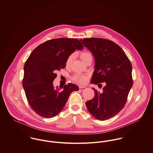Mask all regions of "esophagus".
I'll use <instances>...</instances> for the list:
<instances>
[{
	"mask_svg": "<svg viewBox=\"0 0 153 153\" xmlns=\"http://www.w3.org/2000/svg\"><path fill=\"white\" fill-rule=\"evenodd\" d=\"M79 88H80V91H84L85 90V89L86 88V87H84V86H79Z\"/></svg>",
	"mask_w": 153,
	"mask_h": 153,
	"instance_id": "esophagus-1",
	"label": "esophagus"
}]
</instances>
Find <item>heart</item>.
Masks as SVG:
<instances>
[{
  "label": "heart",
  "mask_w": 153,
  "mask_h": 153,
  "mask_svg": "<svg viewBox=\"0 0 153 153\" xmlns=\"http://www.w3.org/2000/svg\"><path fill=\"white\" fill-rule=\"evenodd\" d=\"M79 55H80V57L82 59V60L85 63L90 59H92V55L88 51H82L80 53ZM72 60H73V56L70 55V56H68V58L66 60V65L67 66H69L70 65V64L72 62ZM87 78H88V75L79 73H76L72 77V79L73 81H74L77 83H81V84L85 83L87 80Z\"/></svg>",
  "instance_id": "heart-1"
}]
</instances>
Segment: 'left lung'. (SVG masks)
Returning <instances> with one entry per match:
<instances>
[{
    "mask_svg": "<svg viewBox=\"0 0 153 153\" xmlns=\"http://www.w3.org/2000/svg\"><path fill=\"white\" fill-rule=\"evenodd\" d=\"M95 59V70L91 83H105L102 92L94 88V97L85 102L90 114L99 120L110 119L124 107L133 81L132 66L128 57L118 45L102 38L80 40Z\"/></svg>",
    "mask_w": 153,
    "mask_h": 153,
    "instance_id": "8db88e82",
    "label": "left lung"
}]
</instances>
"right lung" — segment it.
<instances>
[{"label": "right lung", "mask_w": 153, "mask_h": 153, "mask_svg": "<svg viewBox=\"0 0 153 153\" xmlns=\"http://www.w3.org/2000/svg\"><path fill=\"white\" fill-rule=\"evenodd\" d=\"M76 39L58 38L48 40L30 54L24 66L22 85L31 108L42 117L49 119L57 115L64 108L71 92L79 90L71 83L54 88L55 72L66 68L68 56L83 46Z\"/></svg>", "instance_id": "add662e5"}]
</instances>
